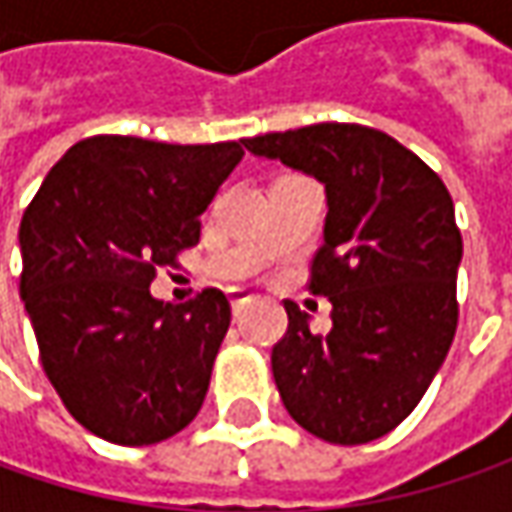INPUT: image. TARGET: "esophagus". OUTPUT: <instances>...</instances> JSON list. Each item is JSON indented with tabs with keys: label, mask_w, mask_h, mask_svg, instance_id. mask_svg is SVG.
Instances as JSON below:
<instances>
[{
	"label": "esophagus",
	"mask_w": 512,
	"mask_h": 512,
	"mask_svg": "<svg viewBox=\"0 0 512 512\" xmlns=\"http://www.w3.org/2000/svg\"><path fill=\"white\" fill-rule=\"evenodd\" d=\"M245 302H250V293H247V290H233V293H230V305H233V313H239Z\"/></svg>",
	"instance_id": "esophagus-1"
}]
</instances>
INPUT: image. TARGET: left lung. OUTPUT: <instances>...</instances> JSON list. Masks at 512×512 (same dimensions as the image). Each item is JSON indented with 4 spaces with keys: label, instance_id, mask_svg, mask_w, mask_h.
I'll return each instance as SVG.
<instances>
[{
    "label": "left lung",
    "instance_id": "1",
    "mask_svg": "<svg viewBox=\"0 0 512 512\" xmlns=\"http://www.w3.org/2000/svg\"><path fill=\"white\" fill-rule=\"evenodd\" d=\"M256 156L316 176L325 245L307 287L330 299V330L285 302L270 364L287 413L330 444L382 439L413 413L459 325L462 233L439 173L382 130L322 122L245 139Z\"/></svg>",
    "mask_w": 512,
    "mask_h": 512
}]
</instances>
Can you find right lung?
I'll return each instance as SVG.
<instances>
[{
  "instance_id": "right-lung-1",
  "label": "right lung",
  "mask_w": 512,
  "mask_h": 512,
  "mask_svg": "<svg viewBox=\"0 0 512 512\" xmlns=\"http://www.w3.org/2000/svg\"><path fill=\"white\" fill-rule=\"evenodd\" d=\"M242 156L239 142L102 133L76 142L30 199L19 293L45 376L93 436L145 447L196 419L230 302L207 287L165 305L150 282L199 242V216Z\"/></svg>"
}]
</instances>
